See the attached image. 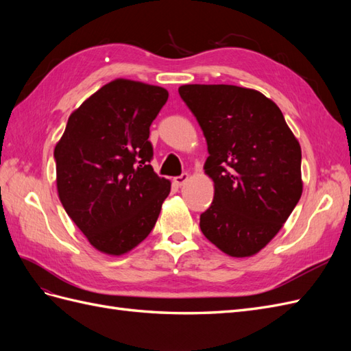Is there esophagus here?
Wrapping results in <instances>:
<instances>
[{
    "label": "esophagus",
    "mask_w": 351,
    "mask_h": 351,
    "mask_svg": "<svg viewBox=\"0 0 351 351\" xmlns=\"http://www.w3.org/2000/svg\"><path fill=\"white\" fill-rule=\"evenodd\" d=\"M189 178H190V176L187 173H183L182 176L174 177V184L178 186V187H182V186H184L189 182Z\"/></svg>",
    "instance_id": "esophagus-1"
}]
</instances>
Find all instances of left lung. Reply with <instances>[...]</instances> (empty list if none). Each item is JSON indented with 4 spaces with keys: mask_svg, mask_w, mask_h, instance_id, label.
<instances>
[{
    "mask_svg": "<svg viewBox=\"0 0 351 351\" xmlns=\"http://www.w3.org/2000/svg\"><path fill=\"white\" fill-rule=\"evenodd\" d=\"M178 93L208 143L214 200L200 230L232 258H249L278 234L303 192L302 149L278 105L234 84H183Z\"/></svg>",
    "mask_w": 351,
    "mask_h": 351,
    "instance_id": "1",
    "label": "left lung"
}]
</instances>
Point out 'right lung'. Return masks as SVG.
Instances as JSON below:
<instances>
[{
	"label": "right lung",
	"instance_id": "add662e5",
	"mask_svg": "<svg viewBox=\"0 0 351 351\" xmlns=\"http://www.w3.org/2000/svg\"><path fill=\"white\" fill-rule=\"evenodd\" d=\"M168 90L115 79L74 110L54 149L67 215L101 253L121 256L149 236L171 190L149 164V127Z\"/></svg>",
	"mask_w": 351,
	"mask_h": 351
}]
</instances>
